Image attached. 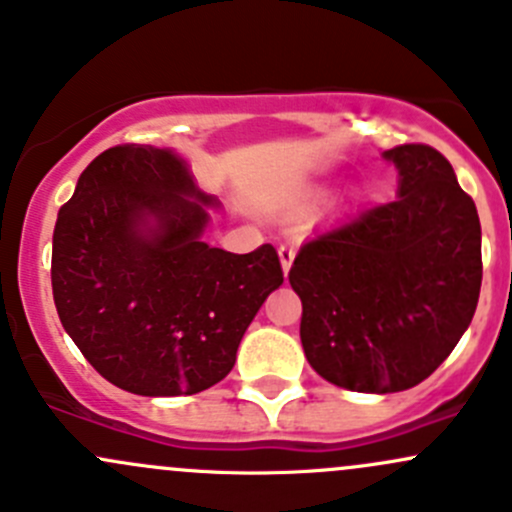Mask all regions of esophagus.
Listing matches in <instances>:
<instances>
[{"mask_svg": "<svg viewBox=\"0 0 512 512\" xmlns=\"http://www.w3.org/2000/svg\"><path fill=\"white\" fill-rule=\"evenodd\" d=\"M280 262H282V270H285V275L289 272V267H292V260L294 255H297V247L289 245V242H285V245H280Z\"/></svg>", "mask_w": 512, "mask_h": 512, "instance_id": "obj_1", "label": "esophagus"}]
</instances>
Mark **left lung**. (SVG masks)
I'll return each mask as SVG.
<instances>
[{
    "instance_id": "1",
    "label": "left lung",
    "mask_w": 512,
    "mask_h": 512,
    "mask_svg": "<svg viewBox=\"0 0 512 512\" xmlns=\"http://www.w3.org/2000/svg\"><path fill=\"white\" fill-rule=\"evenodd\" d=\"M384 158L399 198L314 235L289 270L309 366L361 394L428 379L471 324L483 280L478 210L451 163L423 143Z\"/></svg>"
}]
</instances>
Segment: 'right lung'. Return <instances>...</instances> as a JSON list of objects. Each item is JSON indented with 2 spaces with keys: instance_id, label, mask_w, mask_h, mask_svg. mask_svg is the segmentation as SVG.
Instances as JSON below:
<instances>
[{
  "instance_id": "obj_1",
  "label": "right lung",
  "mask_w": 512,
  "mask_h": 512,
  "mask_svg": "<svg viewBox=\"0 0 512 512\" xmlns=\"http://www.w3.org/2000/svg\"><path fill=\"white\" fill-rule=\"evenodd\" d=\"M205 205L173 151L126 143L89 163L59 210L51 289L91 366L138 396H190L223 381L257 309L282 285L272 245L203 242Z\"/></svg>"
}]
</instances>
